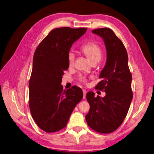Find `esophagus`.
I'll return each mask as SVG.
<instances>
[{"label": "esophagus", "mask_w": 154, "mask_h": 154, "mask_svg": "<svg viewBox=\"0 0 154 154\" xmlns=\"http://www.w3.org/2000/svg\"><path fill=\"white\" fill-rule=\"evenodd\" d=\"M82 91H83V94H84L83 98L84 99V98H86V90H82Z\"/></svg>", "instance_id": "esophagus-1"}]
</instances>
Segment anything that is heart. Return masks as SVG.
I'll return each mask as SVG.
<instances>
[{
  "mask_svg": "<svg viewBox=\"0 0 154 154\" xmlns=\"http://www.w3.org/2000/svg\"><path fill=\"white\" fill-rule=\"evenodd\" d=\"M81 51L85 54L86 56L90 59V61L93 63H98L100 61L102 51L100 47L97 45L96 43L90 42L88 43L81 48ZM75 61V54L73 52H70L68 56V61L69 66H72ZM81 81L82 82H85L86 79L84 78H81Z\"/></svg>",
  "mask_w": 154,
  "mask_h": 154,
  "instance_id": "1",
  "label": "heart"
}]
</instances>
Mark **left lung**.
Returning <instances> with one entry per match:
<instances>
[{
	"label": "left lung",
	"mask_w": 154,
	"mask_h": 154,
	"mask_svg": "<svg viewBox=\"0 0 154 154\" xmlns=\"http://www.w3.org/2000/svg\"><path fill=\"white\" fill-rule=\"evenodd\" d=\"M92 32L101 37L106 46V63L99 75L102 81L96 86L104 90L106 96L95 97L91 91L86 94L90 109L86 120L94 131L111 133L121 125L129 109L133 97L132 75L126 48L111 29L100 28Z\"/></svg>",
	"instance_id": "8db88e82"
}]
</instances>
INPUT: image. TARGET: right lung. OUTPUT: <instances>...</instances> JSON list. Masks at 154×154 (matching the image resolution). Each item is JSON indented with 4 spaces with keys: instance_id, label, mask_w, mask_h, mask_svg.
Masks as SVG:
<instances>
[{
    "instance_id": "add662e5",
    "label": "right lung",
    "mask_w": 154,
    "mask_h": 154,
    "mask_svg": "<svg viewBox=\"0 0 154 154\" xmlns=\"http://www.w3.org/2000/svg\"><path fill=\"white\" fill-rule=\"evenodd\" d=\"M87 29L57 28L51 31L34 52L29 81V107L38 126L46 132L66 125L73 109L83 97L77 86L63 91L64 71L69 67L68 56L72 44Z\"/></svg>"
}]
</instances>
